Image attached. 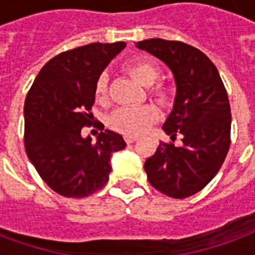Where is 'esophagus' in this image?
I'll use <instances>...</instances> for the list:
<instances>
[{
  "mask_svg": "<svg viewBox=\"0 0 255 255\" xmlns=\"http://www.w3.org/2000/svg\"><path fill=\"white\" fill-rule=\"evenodd\" d=\"M124 138H125L126 144H133L134 141H137V137H134V135H125Z\"/></svg>",
  "mask_w": 255,
  "mask_h": 255,
  "instance_id": "obj_1",
  "label": "esophagus"
}]
</instances>
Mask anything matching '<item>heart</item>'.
I'll list each match as a JSON object with an SVG mask.
<instances>
[{
	"label": "heart",
	"instance_id": "obj_1",
	"mask_svg": "<svg viewBox=\"0 0 255 255\" xmlns=\"http://www.w3.org/2000/svg\"><path fill=\"white\" fill-rule=\"evenodd\" d=\"M125 69L130 76H133L137 81L144 85L155 84L160 76L159 65L149 58H137L129 61L125 65ZM94 92L95 98L100 103H106L109 100V74L103 72L96 77ZM150 94L163 107L170 106L174 99L172 89L167 85H156L155 88H152ZM157 120L159 111L155 106L144 105L138 107H122L115 110L110 115L109 125L111 129L122 134L140 135L145 133Z\"/></svg>",
	"mask_w": 255,
	"mask_h": 255
}]
</instances>
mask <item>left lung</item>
<instances>
[{
	"mask_svg": "<svg viewBox=\"0 0 255 255\" xmlns=\"http://www.w3.org/2000/svg\"><path fill=\"white\" fill-rule=\"evenodd\" d=\"M168 65L176 83L174 109L163 142L144 164L148 181L172 198L196 194L213 179L231 144V109L219 70L205 54L179 40L146 39L137 43ZM176 135L182 144H173Z\"/></svg>",
	"mask_w": 255,
	"mask_h": 255,
	"instance_id": "1",
	"label": "left lung"
}]
</instances>
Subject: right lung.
I'll return each instance as SVG.
<instances>
[{
    "mask_svg": "<svg viewBox=\"0 0 255 255\" xmlns=\"http://www.w3.org/2000/svg\"><path fill=\"white\" fill-rule=\"evenodd\" d=\"M125 46L89 43L58 54L40 69L27 94L25 152L40 178L61 196L83 198L106 186L110 157L126 146L111 130L100 131L95 144L81 137V129L94 124L96 77Z\"/></svg>",
    "mask_w": 255,
    "mask_h": 255,
    "instance_id": "add662e5",
    "label": "right lung"
}]
</instances>
